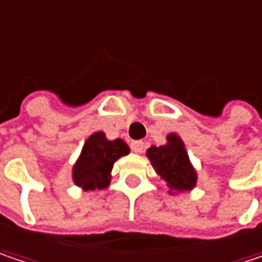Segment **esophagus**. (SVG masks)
Masks as SVG:
<instances>
[{"label":"esophagus","instance_id":"1","mask_svg":"<svg viewBox=\"0 0 262 262\" xmlns=\"http://www.w3.org/2000/svg\"><path fill=\"white\" fill-rule=\"evenodd\" d=\"M143 149H144V143L141 140H136L131 143V150L133 152H136V154H141L143 152Z\"/></svg>","mask_w":262,"mask_h":262}]
</instances>
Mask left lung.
<instances>
[{"mask_svg":"<svg viewBox=\"0 0 262 262\" xmlns=\"http://www.w3.org/2000/svg\"><path fill=\"white\" fill-rule=\"evenodd\" d=\"M164 146H152L147 149V158L161 178L168 183L170 189L191 191L196 183V173L191 165L185 144L176 134L167 137Z\"/></svg>","mask_w":262,"mask_h":262,"instance_id":"8db88e82","label":"left lung"}]
</instances>
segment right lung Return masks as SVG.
I'll use <instances>...</instances> for the list:
<instances>
[{
    "instance_id": "add662e5",
    "label": "right lung",
    "mask_w": 262,
    "mask_h": 262,
    "mask_svg": "<svg viewBox=\"0 0 262 262\" xmlns=\"http://www.w3.org/2000/svg\"><path fill=\"white\" fill-rule=\"evenodd\" d=\"M129 154L121 139L107 140L104 133L92 134L84 143L82 154L73 168V180L84 191L104 189L110 183V173L116 159Z\"/></svg>"
}]
</instances>
